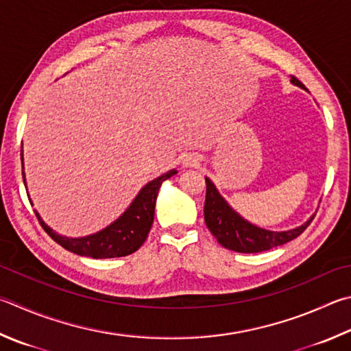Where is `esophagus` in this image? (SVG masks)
Instances as JSON below:
<instances>
[{
  "label": "esophagus",
  "instance_id": "34e87169",
  "mask_svg": "<svg viewBox=\"0 0 351 351\" xmlns=\"http://www.w3.org/2000/svg\"><path fill=\"white\" fill-rule=\"evenodd\" d=\"M197 162H199V158H197L196 155H189L184 158L182 164L186 165V167H193V165H197Z\"/></svg>",
  "mask_w": 351,
  "mask_h": 351
}]
</instances>
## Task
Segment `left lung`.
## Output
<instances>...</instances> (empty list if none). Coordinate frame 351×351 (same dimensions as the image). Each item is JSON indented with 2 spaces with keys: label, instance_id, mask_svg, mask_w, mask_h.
<instances>
[{
  "label": "left lung",
  "instance_id": "left-lung-1",
  "mask_svg": "<svg viewBox=\"0 0 351 351\" xmlns=\"http://www.w3.org/2000/svg\"><path fill=\"white\" fill-rule=\"evenodd\" d=\"M291 84L301 88L305 86L296 76H291ZM207 192L206 204H204V219L208 230L218 239L222 247L238 253H259L270 250L273 247L282 245L285 242L298 238L305 228L313 221L315 215L304 222L302 226L285 232H271L252 224L242 218L239 213L228 206V202L222 197L215 187V184L206 178Z\"/></svg>",
  "mask_w": 351,
  "mask_h": 351
}]
</instances>
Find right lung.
<instances>
[{
	"mask_svg": "<svg viewBox=\"0 0 351 351\" xmlns=\"http://www.w3.org/2000/svg\"><path fill=\"white\" fill-rule=\"evenodd\" d=\"M176 173L178 171L175 169L169 170L167 173L158 176L154 181L145 184V186L139 190V193L136 195L135 199H133L129 208H127L117 221L112 222L109 227L103 228L101 232L88 234V237H61V234L53 232L52 228L41 219V216L38 215L36 210L35 215L49 237L55 242H58L61 247H64L69 252L80 254V256H88L93 259L127 256V254L136 252L138 248L144 244V241L147 239L152 224H154L155 204L159 187H161V184L165 180H169V178ZM23 181L25 186L24 171Z\"/></svg>",
	"mask_w": 351,
	"mask_h": 351,
	"instance_id": "right-lung-1",
	"label": "right lung"
}]
</instances>
